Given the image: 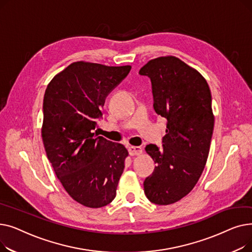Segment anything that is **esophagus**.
Masks as SVG:
<instances>
[{
    "label": "esophagus",
    "mask_w": 252,
    "mask_h": 252,
    "mask_svg": "<svg viewBox=\"0 0 252 252\" xmlns=\"http://www.w3.org/2000/svg\"><path fill=\"white\" fill-rule=\"evenodd\" d=\"M128 153L134 156V155H140L143 153V149L141 147H138V146H129L128 147Z\"/></svg>",
    "instance_id": "obj_1"
}]
</instances>
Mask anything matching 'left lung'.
Masks as SVG:
<instances>
[{
  "label": "left lung",
  "mask_w": 252,
  "mask_h": 252,
  "mask_svg": "<svg viewBox=\"0 0 252 252\" xmlns=\"http://www.w3.org/2000/svg\"><path fill=\"white\" fill-rule=\"evenodd\" d=\"M139 73L150 77L154 109L167 121L163 149L145 148L156 163L145 195L152 203L173 204L193 190L207 161L215 125L210 90L199 71L175 56L152 59Z\"/></svg>",
  "instance_id": "1"
}]
</instances>
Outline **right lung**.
Returning <instances> with one entry per match:
<instances>
[{
	"label": "right lung",
	"mask_w": 252,
	"mask_h": 252,
	"mask_svg": "<svg viewBox=\"0 0 252 252\" xmlns=\"http://www.w3.org/2000/svg\"><path fill=\"white\" fill-rule=\"evenodd\" d=\"M130 68L76 61L53 77L45 92L42 138L47 157L65 191L90 208L114 199L124 173L126 148L93 129L106 96Z\"/></svg>",
	"instance_id": "right-lung-1"
}]
</instances>
